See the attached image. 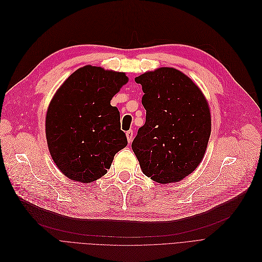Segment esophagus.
Returning a JSON list of instances; mask_svg holds the SVG:
<instances>
[{"label":"esophagus","mask_w":262,"mask_h":262,"mask_svg":"<svg viewBox=\"0 0 262 262\" xmlns=\"http://www.w3.org/2000/svg\"><path fill=\"white\" fill-rule=\"evenodd\" d=\"M126 135H127V140H128V142H129V143H131V142H132V140H133V131H132V130L127 131Z\"/></svg>","instance_id":"1"}]
</instances>
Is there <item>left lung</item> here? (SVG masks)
<instances>
[{
	"mask_svg": "<svg viewBox=\"0 0 262 262\" xmlns=\"http://www.w3.org/2000/svg\"><path fill=\"white\" fill-rule=\"evenodd\" d=\"M142 85L146 121L132 150L147 177L178 182L201 163L211 133V115L202 91L181 71L162 67L135 78Z\"/></svg>",
	"mask_w": 262,
	"mask_h": 262,
	"instance_id": "left-lung-1",
	"label": "left lung"
}]
</instances>
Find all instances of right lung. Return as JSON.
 <instances>
[{
  "instance_id": "1",
  "label": "right lung",
  "mask_w": 262,
  "mask_h": 262,
  "mask_svg": "<svg viewBox=\"0 0 262 262\" xmlns=\"http://www.w3.org/2000/svg\"><path fill=\"white\" fill-rule=\"evenodd\" d=\"M128 82L123 72L87 65L63 83L50 102L46 136L54 163L71 180L90 183L105 175L128 145L111 100Z\"/></svg>"
}]
</instances>
